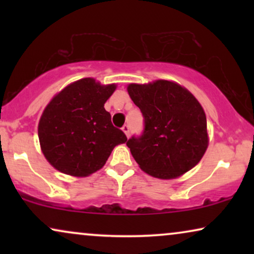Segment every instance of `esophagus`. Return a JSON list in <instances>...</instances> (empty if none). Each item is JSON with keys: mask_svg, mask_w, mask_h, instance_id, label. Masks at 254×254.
<instances>
[{"mask_svg": "<svg viewBox=\"0 0 254 254\" xmlns=\"http://www.w3.org/2000/svg\"><path fill=\"white\" fill-rule=\"evenodd\" d=\"M123 130H124V133L126 134L127 137L129 136V126H128V125H124V126H123Z\"/></svg>", "mask_w": 254, "mask_h": 254, "instance_id": "34e87169", "label": "esophagus"}]
</instances>
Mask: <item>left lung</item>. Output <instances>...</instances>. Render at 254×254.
<instances>
[{
  "instance_id": "8db88e82",
  "label": "left lung",
  "mask_w": 254,
  "mask_h": 254,
  "mask_svg": "<svg viewBox=\"0 0 254 254\" xmlns=\"http://www.w3.org/2000/svg\"><path fill=\"white\" fill-rule=\"evenodd\" d=\"M127 90L144 121L140 136L133 135L126 142L140 168L161 179L194 168L208 147L206 114L195 97L164 79L129 84Z\"/></svg>"
}]
</instances>
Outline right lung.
I'll list each match as a JSON object with an SVG mask.
<instances>
[{
    "label": "right lung",
    "instance_id": "add662e5",
    "mask_svg": "<svg viewBox=\"0 0 254 254\" xmlns=\"http://www.w3.org/2000/svg\"><path fill=\"white\" fill-rule=\"evenodd\" d=\"M116 85L83 78L52 99L38 126L41 150L59 171L86 177L102 169L113 148L127 137L114 127L104 104Z\"/></svg>",
    "mask_w": 254,
    "mask_h": 254
}]
</instances>
